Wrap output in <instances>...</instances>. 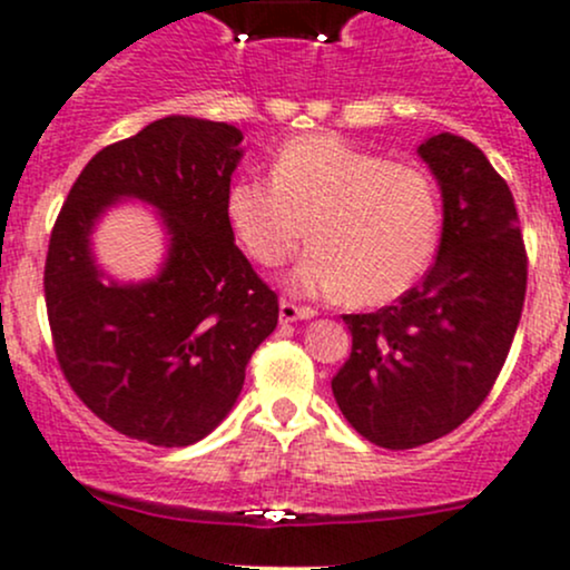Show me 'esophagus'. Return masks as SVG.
<instances>
[{
    "label": "esophagus",
    "instance_id": "1",
    "mask_svg": "<svg viewBox=\"0 0 570 570\" xmlns=\"http://www.w3.org/2000/svg\"><path fill=\"white\" fill-rule=\"evenodd\" d=\"M281 322H297V320H311L316 316V311L311 305H297L292 301H281Z\"/></svg>",
    "mask_w": 570,
    "mask_h": 570
}]
</instances>
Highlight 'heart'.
<instances>
[{
    "instance_id": "1",
    "label": "heart",
    "mask_w": 570,
    "mask_h": 570,
    "mask_svg": "<svg viewBox=\"0 0 570 570\" xmlns=\"http://www.w3.org/2000/svg\"><path fill=\"white\" fill-rule=\"evenodd\" d=\"M232 229L262 267H278L305 239L314 245L295 286L385 305L429 267L440 243V194L429 171L331 134L278 149L269 179L239 177L226 196Z\"/></svg>"
}]
</instances>
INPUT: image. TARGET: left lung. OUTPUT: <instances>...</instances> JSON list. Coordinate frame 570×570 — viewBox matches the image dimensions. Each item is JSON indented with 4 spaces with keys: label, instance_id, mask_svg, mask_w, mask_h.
<instances>
[{
    "label": "left lung",
    "instance_id": "8db88e82",
    "mask_svg": "<svg viewBox=\"0 0 570 570\" xmlns=\"http://www.w3.org/2000/svg\"><path fill=\"white\" fill-rule=\"evenodd\" d=\"M440 179L442 239L426 278L374 314H346L350 361L333 376L338 410L387 451L459 429L494 387L524 308L527 250L508 183L472 141L417 147Z\"/></svg>",
    "mask_w": 570,
    "mask_h": 570
}]
</instances>
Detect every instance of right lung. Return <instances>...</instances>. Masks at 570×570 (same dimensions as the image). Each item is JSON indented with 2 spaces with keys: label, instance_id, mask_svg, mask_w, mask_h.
I'll list each match as a JSON object with an SVG mask.
<instances>
[{
  "label": "right lung",
  "instance_id": "obj_1",
  "mask_svg": "<svg viewBox=\"0 0 570 570\" xmlns=\"http://www.w3.org/2000/svg\"><path fill=\"white\" fill-rule=\"evenodd\" d=\"M239 141L226 122H149L83 166L51 229L43 289L59 368L130 440L185 448L207 436L278 325V295L235 245L226 213ZM122 195L153 204L170 232V259L147 285L104 282L88 254L94 220Z\"/></svg>",
  "mask_w": 570,
  "mask_h": 570
}]
</instances>
